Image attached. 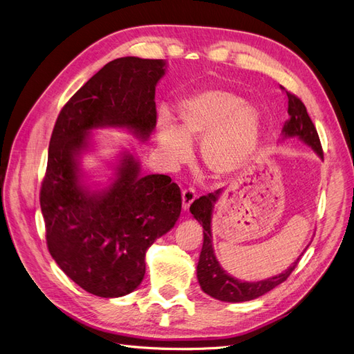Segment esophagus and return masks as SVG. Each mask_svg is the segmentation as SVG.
I'll use <instances>...</instances> for the list:
<instances>
[{"label":"esophagus","instance_id":"esophagus-1","mask_svg":"<svg viewBox=\"0 0 354 354\" xmlns=\"http://www.w3.org/2000/svg\"><path fill=\"white\" fill-rule=\"evenodd\" d=\"M181 199H183V208L189 209V207L192 205V202L196 199V192L194 187H186L181 192Z\"/></svg>","mask_w":354,"mask_h":354}]
</instances>
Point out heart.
<instances>
[{
  "mask_svg": "<svg viewBox=\"0 0 354 354\" xmlns=\"http://www.w3.org/2000/svg\"><path fill=\"white\" fill-rule=\"evenodd\" d=\"M180 127L168 115L158 120L159 143L171 162L181 164L190 145L202 142V159L212 174L223 176L242 167L255 149L260 115L236 93L209 88L181 100Z\"/></svg>",
  "mask_w": 354,
  "mask_h": 354,
  "instance_id": "1",
  "label": "heart"
}]
</instances>
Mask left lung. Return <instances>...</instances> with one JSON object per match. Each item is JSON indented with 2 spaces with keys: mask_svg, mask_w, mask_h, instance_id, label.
I'll return each instance as SVG.
<instances>
[{
  "mask_svg": "<svg viewBox=\"0 0 354 354\" xmlns=\"http://www.w3.org/2000/svg\"><path fill=\"white\" fill-rule=\"evenodd\" d=\"M285 90L283 87H281ZM288 95V113L289 120L285 122L282 133L283 137H298L308 145L313 151L324 158L322 145H320L319 136L316 131V127L310 120L304 103L299 100L295 94L286 91ZM221 195V189L212 192L205 196H201L190 205V212L194 217L202 224L203 227V245L199 255V263L196 267L198 272V281L202 288V291L211 295L212 298L220 299V301H229V303H241V301H250V299L259 298L266 292L272 291L277 285L285 282L289 274L294 272L299 261V255L297 261L286 269L283 273L269 277V279L259 281V282H242L236 277L230 276L226 270L217 261L216 255L212 250V234H211V216L214 203L218 201Z\"/></svg>",
  "mask_w": 354,
  "mask_h": 354,
  "instance_id": "1",
  "label": "left lung"
}]
</instances>
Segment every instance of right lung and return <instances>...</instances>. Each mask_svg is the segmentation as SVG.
I'll use <instances>...</instances> for the list:
<instances>
[{"label":"right lung","mask_w":354,"mask_h":354,"mask_svg":"<svg viewBox=\"0 0 354 354\" xmlns=\"http://www.w3.org/2000/svg\"><path fill=\"white\" fill-rule=\"evenodd\" d=\"M164 73V60L115 59L72 95L53 128L39 192L47 246L60 269L97 297H122L142 283L146 251L178 220L181 194L168 176H140L130 153L109 187L91 192L81 185L78 158L93 128L121 127L146 140Z\"/></svg>","instance_id":"1"}]
</instances>
